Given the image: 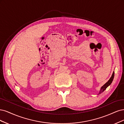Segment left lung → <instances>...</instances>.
<instances>
[{
  "label": "left lung",
  "mask_w": 124,
  "mask_h": 124,
  "mask_svg": "<svg viewBox=\"0 0 124 124\" xmlns=\"http://www.w3.org/2000/svg\"><path fill=\"white\" fill-rule=\"evenodd\" d=\"M114 76V72L113 71V73L111 77L110 78V79L107 82H106V83L105 84V85H103L101 87V91H100V92H99V94H101V93L103 92L104 91L107 89V87L111 85L112 82L113 80Z\"/></svg>",
  "instance_id": "left-lung-1"
}]
</instances>
